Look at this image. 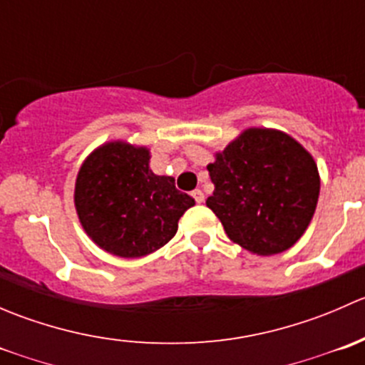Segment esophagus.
Here are the masks:
<instances>
[{"label":"esophagus","mask_w":365,"mask_h":365,"mask_svg":"<svg viewBox=\"0 0 365 365\" xmlns=\"http://www.w3.org/2000/svg\"><path fill=\"white\" fill-rule=\"evenodd\" d=\"M192 197H194V200H196V203H203V201H205V192L201 189L192 190Z\"/></svg>","instance_id":"34e87169"}]
</instances>
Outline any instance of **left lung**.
<instances>
[{
  "label": "left lung",
  "mask_w": 365,
  "mask_h": 365,
  "mask_svg": "<svg viewBox=\"0 0 365 365\" xmlns=\"http://www.w3.org/2000/svg\"><path fill=\"white\" fill-rule=\"evenodd\" d=\"M213 189L206 206L245 251L272 256L300 240L319 196L318 165L286 132L251 127L208 164Z\"/></svg>",
  "instance_id": "obj_1"
}]
</instances>
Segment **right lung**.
I'll list each match as a JSON object with an SVG mask.
<instances>
[{"instance_id": "obj_1", "label": "right lung", "mask_w": 365, "mask_h": 365, "mask_svg": "<svg viewBox=\"0 0 365 365\" xmlns=\"http://www.w3.org/2000/svg\"><path fill=\"white\" fill-rule=\"evenodd\" d=\"M150 150L108 141L81 164L73 189L77 217L88 237L118 257L159 251L178 231L196 201L175 187L173 176L150 169Z\"/></svg>"}]
</instances>
